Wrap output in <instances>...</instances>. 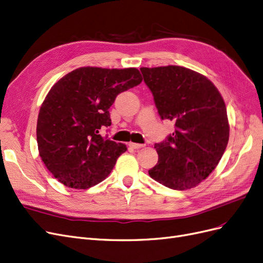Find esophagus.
I'll return each mask as SVG.
<instances>
[{
	"label": "esophagus",
	"mask_w": 263,
	"mask_h": 263,
	"mask_svg": "<svg viewBox=\"0 0 263 263\" xmlns=\"http://www.w3.org/2000/svg\"><path fill=\"white\" fill-rule=\"evenodd\" d=\"M128 146H129L130 148H133V149H140V148L143 147V144H141V143H135V142H129Z\"/></svg>",
	"instance_id": "obj_1"
}]
</instances>
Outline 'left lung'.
<instances>
[{
  "mask_svg": "<svg viewBox=\"0 0 263 263\" xmlns=\"http://www.w3.org/2000/svg\"><path fill=\"white\" fill-rule=\"evenodd\" d=\"M162 120L175 132L156 143L159 160L149 175L171 189L196 187L219 164L230 137L225 102L212 81L182 66L141 67Z\"/></svg>",
  "mask_w": 263,
  "mask_h": 263,
  "instance_id": "1",
  "label": "left lung"
}]
</instances>
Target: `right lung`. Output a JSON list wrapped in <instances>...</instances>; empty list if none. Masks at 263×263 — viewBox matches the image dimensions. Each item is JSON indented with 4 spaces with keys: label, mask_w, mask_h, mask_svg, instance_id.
Returning <instances> with one entry per match:
<instances>
[{
    "label": "right lung",
    "mask_w": 263,
    "mask_h": 263,
    "mask_svg": "<svg viewBox=\"0 0 263 263\" xmlns=\"http://www.w3.org/2000/svg\"><path fill=\"white\" fill-rule=\"evenodd\" d=\"M142 81L135 68L79 67L50 89L37 122L38 150L60 183L87 189L105 179L127 148L103 138L116 96Z\"/></svg>",
    "instance_id": "right-lung-1"
}]
</instances>
